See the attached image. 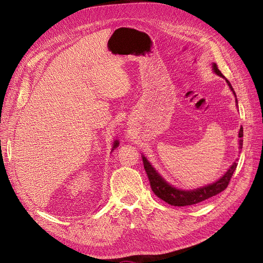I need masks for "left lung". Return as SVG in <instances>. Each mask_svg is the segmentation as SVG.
<instances>
[{
  "mask_svg": "<svg viewBox=\"0 0 263 263\" xmlns=\"http://www.w3.org/2000/svg\"><path fill=\"white\" fill-rule=\"evenodd\" d=\"M213 70L215 73H217L218 76L224 78V76L221 74V72L219 71L218 67L216 63H213ZM226 82L228 83L229 87L232 89L233 93L235 94V91L233 89L232 84L226 79ZM236 97V94H235ZM237 101V100H236ZM242 137H243V130L242 127L239 130V148H242ZM142 162H144V166L146 173L148 176L149 182H150V186L151 190L154 191V193L159 197L161 198L162 201L166 202L170 205L173 206H187V205H194L197 203H201L208 198L217 195L218 193L222 192L230 182V179H232L234 171L237 168V163L234 162L233 165L230 166L229 170L222 176L218 181H216L215 183H212L210 185H206L200 189L196 190H192V191H182V190H178L176 187L171 186L170 184H168L159 174L156 172V170L151 166V164L147 161V159L145 157H142Z\"/></svg>",
  "mask_w": 263,
  "mask_h": 263,
  "instance_id": "1",
  "label": "left lung"
}]
</instances>
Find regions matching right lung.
Returning <instances> with one entry per match:
<instances>
[{"mask_svg":"<svg viewBox=\"0 0 263 263\" xmlns=\"http://www.w3.org/2000/svg\"><path fill=\"white\" fill-rule=\"evenodd\" d=\"M118 146V142L117 141H115V144H114V147L113 148H116Z\"/></svg>","mask_w":263,"mask_h":263,"instance_id":"obj_1","label":"right lung"}]
</instances>
